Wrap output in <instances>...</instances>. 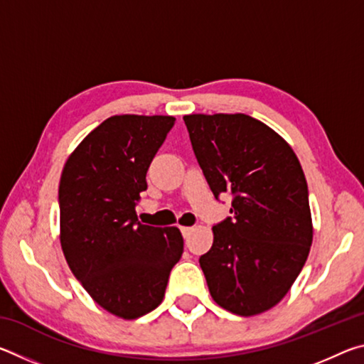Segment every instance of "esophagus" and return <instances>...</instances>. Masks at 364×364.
I'll return each instance as SVG.
<instances>
[{
  "mask_svg": "<svg viewBox=\"0 0 364 364\" xmlns=\"http://www.w3.org/2000/svg\"><path fill=\"white\" fill-rule=\"evenodd\" d=\"M180 230H181V234H183V237H184V239L189 237V236H191V232H193V228H189V226H181Z\"/></svg>",
  "mask_w": 364,
  "mask_h": 364,
  "instance_id": "34e87169",
  "label": "esophagus"
}]
</instances>
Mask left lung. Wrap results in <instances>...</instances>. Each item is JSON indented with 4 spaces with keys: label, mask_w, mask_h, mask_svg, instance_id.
Masks as SVG:
<instances>
[{
    "label": "left lung",
    "mask_w": 364,
    "mask_h": 364,
    "mask_svg": "<svg viewBox=\"0 0 364 364\" xmlns=\"http://www.w3.org/2000/svg\"><path fill=\"white\" fill-rule=\"evenodd\" d=\"M213 196H232L199 258L212 299L239 316L278 305L310 254L308 186L297 156L278 133L245 114L183 117Z\"/></svg>",
    "instance_id": "obj_1"
}]
</instances>
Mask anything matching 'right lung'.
<instances>
[{"mask_svg":"<svg viewBox=\"0 0 364 364\" xmlns=\"http://www.w3.org/2000/svg\"><path fill=\"white\" fill-rule=\"evenodd\" d=\"M173 125L170 115L109 117L77 146L60 175L65 260L96 304L123 319L162 304L183 254L176 226L141 225L134 210L147 189V168Z\"/></svg>","mask_w":364,"mask_h":364,"instance_id":"obj_1","label":"right lung"}]
</instances>
